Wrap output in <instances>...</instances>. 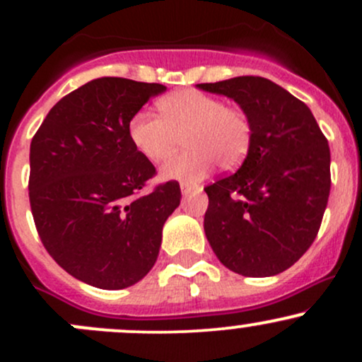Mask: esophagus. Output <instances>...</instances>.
<instances>
[{"mask_svg": "<svg viewBox=\"0 0 362 362\" xmlns=\"http://www.w3.org/2000/svg\"><path fill=\"white\" fill-rule=\"evenodd\" d=\"M197 189H199V187L192 184V182H187V180L180 182V190H182V194H184V195L194 192V190H197Z\"/></svg>", "mask_w": 362, "mask_h": 362, "instance_id": "esophagus-1", "label": "esophagus"}]
</instances>
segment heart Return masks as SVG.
Masks as SVG:
<instances>
[{
	"instance_id": "b5f03b06",
	"label": "heart",
	"mask_w": 362,
	"mask_h": 362,
	"mask_svg": "<svg viewBox=\"0 0 362 362\" xmlns=\"http://www.w3.org/2000/svg\"><path fill=\"white\" fill-rule=\"evenodd\" d=\"M160 115L139 110L129 120V139L153 163L167 160L185 139L189 148L170 158L161 167L163 178L201 180L216 160L223 168H233L247 156L252 141L250 120L242 110L230 109L221 100L195 90L170 95L158 103Z\"/></svg>"
}]
</instances>
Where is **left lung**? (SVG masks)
Listing matches in <instances>:
<instances>
[{"instance_id": "left-lung-1", "label": "left lung", "mask_w": 362, "mask_h": 362, "mask_svg": "<svg viewBox=\"0 0 362 362\" xmlns=\"http://www.w3.org/2000/svg\"><path fill=\"white\" fill-rule=\"evenodd\" d=\"M197 88L233 98L252 126L242 167L204 189L207 242L230 271L276 276L317 238L330 194L328 141L306 103L267 78Z\"/></svg>"}]
</instances>
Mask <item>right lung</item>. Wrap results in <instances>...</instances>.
<instances>
[{"label":"right lung","mask_w":362,"mask_h":362,"mask_svg":"<svg viewBox=\"0 0 362 362\" xmlns=\"http://www.w3.org/2000/svg\"><path fill=\"white\" fill-rule=\"evenodd\" d=\"M165 90L97 78L62 97L32 139L28 197L40 240L66 272L95 288L143 279L180 204L175 180L138 197L156 170L127 132L132 115Z\"/></svg>","instance_id":"right-lung-1"}]
</instances>
